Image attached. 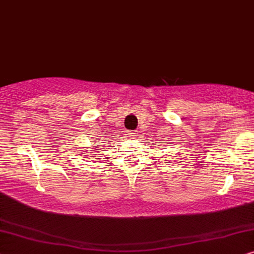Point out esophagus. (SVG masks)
<instances>
[{
	"mask_svg": "<svg viewBox=\"0 0 254 254\" xmlns=\"http://www.w3.org/2000/svg\"><path fill=\"white\" fill-rule=\"evenodd\" d=\"M129 136H130L131 138H136V137H137V131H130Z\"/></svg>",
	"mask_w": 254,
	"mask_h": 254,
	"instance_id": "esophagus-1",
	"label": "esophagus"
}]
</instances>
